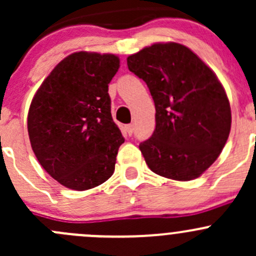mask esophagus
Instances as JSON below:
<instances>
[{
  "label": "esophagus",
  "mask_w": 256,
  "mask_h": 256,
  "mask_svg": "<svg viewBox=\"0 0 256 256\" xmlns=\"http://www.w3.org/2000/svg\"><path fill=\"white\" fill-rule=\"evenodd\" d=\"M125 131L128 134V135H132V132H134V125L132 124H128V125H126L125 126Z\"/></svg>",
  "instance_id": "obj_1"
}]
</instances>
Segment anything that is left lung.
Segmentation results:
<instances>
[{
    "label": "left lung",
    "instance_id": "obj_1",
    "mask_svg": "<svg viewBox=\"0 0 256 256\" xmlns=\"http://www.w3.org/2000/svg\"><path fill=\"white\" fill-rule=\"evenodd\" d=\"M128 70L148 86L156 128L140 144L152 172L176 180L200 177L228 140L232 112L224 88L190 48L156 43L128 58Z\"/></svg>",
    "mask_w": 256,
    "mask_h": 256
}]
</instances>
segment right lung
Here are the masks:
<instances>
[{
    "mask_svg": "<svg viewBox=\"0 0 256 256\" xmlns=\"http://www.w3.org/2000/svg\"><path fill=\"white\" fill-rule=\"evenodd\" d=\"M114 54L76 52L64 58L36 92L28 112L30 146L60 184L86 190L112 176L125 138L112 116Z\"/></svg>",
    "mask_w": 256,
    "mask_h": 256,
    "instance_id": "obj_1",
    "label": "right lung"
}]
</instances>
